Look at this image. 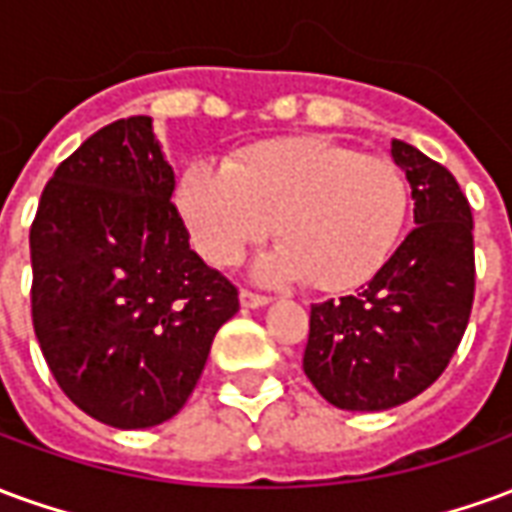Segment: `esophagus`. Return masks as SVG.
<instances>
[{
	"instance_id": "obj_1",
	"label": "esophagus",
	"mask_w": 512,
	"mask_h": 512,
	"mask_svg": "<svg viewBox=\"0 0 512 512\" xmlns=\"http://www.w3.org/2000/svg\"><path fill=\"white\" fill-rule=\"evenodd\" d=\"M268 296L263 293H255V290H241V304H244L246 310H257V307H266Z\"/></svg>"
}]
</instances>
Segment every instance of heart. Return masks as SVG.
<instances>
[{"label": "heart", "mask_w": 512, "mask_h": 512, "mask_svg": "<svg viewBox=\"0 0 512 512\" xmlns=\"http://www.w3.org/2000/svg\"><path fill=\"white\" fill-rule=\"evenodd\" d=\"M191 238L211 263H233L271 227L266 279H301L321 293L359 288L403 233L408 183L397 164L329 136H285L246 147L230 167L191 164L178 186Z\"/></svg>", "instance_id": "b5f03b06"}]
</instances>
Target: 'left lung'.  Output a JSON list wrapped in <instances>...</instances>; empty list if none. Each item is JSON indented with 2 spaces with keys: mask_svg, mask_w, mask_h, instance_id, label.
Segmentation results:
<instances>
[{
  "mask_svg": "<svg viewBox=\"0 0 512 512\" xmlns=\"http://www.w3.org/2000/svg\"><path fill=\"white\" fill-rule=\"evenodd\" d=\"M417 227L354 296L312 304L304 373L332 406L384 411L425 392L458 351L474 301V222L447 167L392 139Z\"/></svg>",
  "mask_w": 512,
  "mask_h": 512,
  "instance_id": "obj_1",
  "label": "left lung"
}]
</instances>
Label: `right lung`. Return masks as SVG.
Masks as SVG:
<instances>
[{
  "label": "right lung",
  "instance_id": "right-lung-1",
  "mask_svg": "<svg viewBox=\"0 0 512 512\" xmlns=\"http://www.w3.org/2000/svg\"><path fill=\"white\" fill-rule=\"evenodd\" d=\"M145 115L109 123L54 169L29 230L32 326L51 376L112 428L175 417L238 288L205 266Z\"/></svg>",
  "mask_w": 512,
  "mask_h": 512
}]
</instances>
